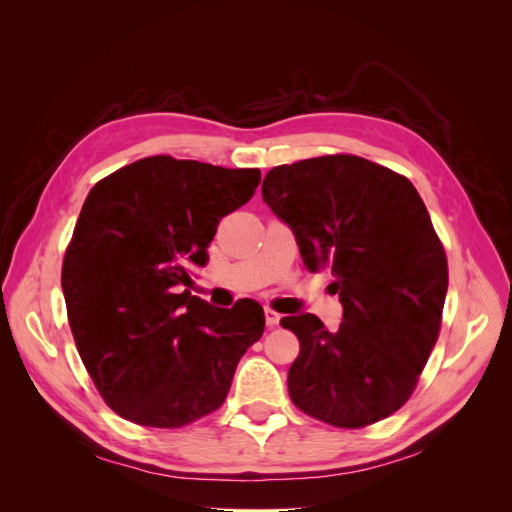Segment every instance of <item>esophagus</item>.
Listing matches in <instances>:
<instances>
[{
    "instance_id": "34e87169",
    "label": "esophagus",
    "mask_w": 512,
    "mask_h": 512,
    "mask_svg": "<svg viewBox=\"0 0 512 512\" xmlns=\"http://www.w3.org/2000/svg\"><path fill=\"white\" fill-rule=\"evenodd\" d=\"M280 318H282V316L277 314V312H273V309H269V307L265 309V320H267V327H271V329H273V327H277V324H280Z\"/></svg>"
}]
</instances>
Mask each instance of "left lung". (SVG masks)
<instances>
[{"mask_svg": "<svg viewBox=\"0 0 512 512\" xmlns=\"http://www.w3.org/2000/svg\"><path fill=\"white\" fill-rule=\"evenodd\" d=\"M262 200L292 230L305 269L333 275L344 307L337 331L314 314L282 318L301 344L290 399L335 427L382 421L412 395L446 299V256L423 198L389 168L322 156L271 168Z\"/></svg>", "mask_w": 512, "mask_h": 512, "instance_id": "1", "label": "left lung"}]
</instances>
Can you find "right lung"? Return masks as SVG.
Returning a JSON list of instances; mask_svg holds the SVG:
<instances>
[{
  "label": "right lung",
  "mask_w": 512,
  "mask_h": 512,
  "mask_svg": "<svg viewBox=\"0 0 512 512\" xmlns=\"http://www.w3.org/2000/svg\"><path fill=\"white\" fill-rule=\"evenodd\" d=\"M258 168L153 156L85 198L61 269L76 348L100 395L145 427H181L218 410L265 312L192 297L220 220L254 196Z\"/></svg>",
  "instance_id": "right-lung-1"
}]
</instances>
